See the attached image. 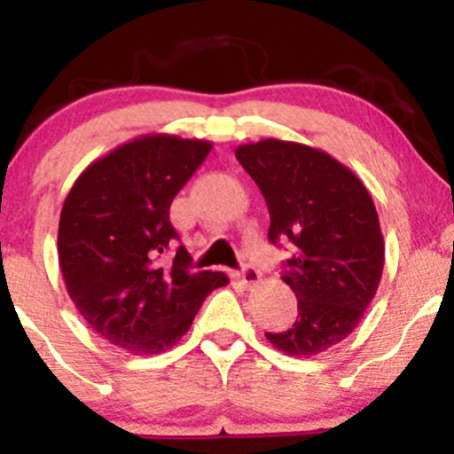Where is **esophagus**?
I'll list each match as a JSON object with an SVG mask.
<instances>
[{
    "instance_id": "34e87169",
    "label": "esophagus",
    "mask_w": 454,
    "mask_h": 454,
    "mask_svg": "<svg viewBox=\"0 0 454 454\" xmlns=\"http://www.w3.org/2000/svg\"><path fill=\"white\" fill-rule=\"evenodd\" d=\"M237 279L241 281L245 288H254V286L260 284V279H262V275H260L258 270L254 269V267H249V264H245L241 273L237 275Z\"/></svg>"
}]
</instances>
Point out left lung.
I'll return each mask as SVG.
<instances>
[{
  "mask_svg": "<svg viewBox=\"0 0 454 454\" xmlns=\"http://www.w3.org/2000/svg\"><path fill=\"white\" fill-rule=\"evenodd\" d=\"M237 160L267 200L269 239H290L281 279L299 303L293 328L267 333L288 356L309 358L346 340L378 293L384 237L363 181L326 151L264 138L239 145Z\"/></svg>",
  "mask_w": 454,
  "mask_h": 454,
  "instance_id": "1",
  "label": "left lung"
}]
</instances>
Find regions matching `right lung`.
<instances>
[{"label":"right lung","mask_w":454,"mask_h":454,"mask_svg":"<svg viewBox=\"0 0 454 454\" xmlns=\"http://www.w3.org/2000/svg\"><path fill=\"white\" fill-rule=\"evenodd\" d=\"M213 145L145 134L93 160L61 207L57 254L78 314L113 346L161 354L190 331L202 301L228 284L217 270L192 273L181 245L173 264L160 254L179 234L173 198Z\"/></svg>","instance_id":"right-lung-1"}]
</instances>
